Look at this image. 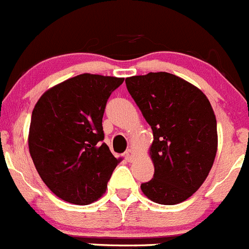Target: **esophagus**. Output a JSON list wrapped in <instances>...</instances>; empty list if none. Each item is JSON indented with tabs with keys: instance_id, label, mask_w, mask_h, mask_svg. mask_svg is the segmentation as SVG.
I'll return each instance as SVG.
<instances>
[{
	"instance_id": "34e87169",
	"label": "esophagus",
	"mask_w": 249,
	"mask_h": 249,
	"mask_svg": "<svg viewBox=\"0 0 249 249\" xmlns=\"http://www.w3.org/2000/svg\"><path fill=\"white\" fill-rule=\"evenodd\" d=\"M124 158H126L127 161H129V162L133 161L134 158H136V155H134V151L132 150V149H128V150L124 153Z\"/></svg>"
}]
</instances>
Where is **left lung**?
I'll return each mask as SVG.
<instances>
[{
    "label": "left lung",
    "mask_w": 249,
    "mask_h": 249,
    "mask_svg": "<svg viewBox=\"0 0 249 249\" xmlns=\"http://www.w3.org/2000/svg\"><path fill=\"white\" fill-rule=\"evenodd\" d=\"M129 94L153 129L154 177L141 189L153 202L188 199L207 179L217 150L216 118L200 89L166 72L126 78Z\"/></svg>",
    "instance_id": "1"
}]
</instances>
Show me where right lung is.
<instances>
[{"mask_svg": "<svg viewBox=\"0 0 249 249\" xmlns=\"http://www.w3.org/2000/svg\"><path fill=\"white\" fill-rule=\"evenodd\" d=\"M124 78L83 73L45 91L32 113L29 153L50 191L72 204L95 202L122 159L104 141L103 116Z\"/></svg>", "mask_w": 249, "mask_h": 249, "instance_id": "right-lung-1", "label": "right lung"}]
</instances>
